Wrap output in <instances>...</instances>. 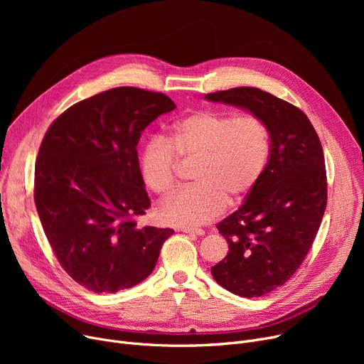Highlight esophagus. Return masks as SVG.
I'll use <instances>...</instances> for the list:
<instances>
[{
  "label": "esophagus",
  "mask_w": 364,
  "mask_h": 364,
  "mask_svg": "<svg viewBox=\"0 0 364 364\" xmlns=\"http://www.w3.org/2000/svg\"><path fill=\"white\" fill-rule=\"evenodd\" d=\"M181 232L187 233V235H195V236H203L205 235L202 228H192V227H183Z\"/></svg>",
  "instance_id": "34e87169"
}]
</instances>
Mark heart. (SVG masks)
<instances>
[{
    "label": "heart",
    "instance_id": "b5f03b06",
    "mask_svg": "<svg viewBox=\"0 0 364 364\" xmlns=\"http://www.w3.org/2000/svg\"><path fill=\"white\" fill-rule=\"evenodd\" d=\"M270 149L269 128L257 114L199 110L172 124L165 139H150L140 151L139 171L150 190L168 195L176 183V158L198 159L195 186L162 200L158 209L168 225L198 227L220 215L225 202L236 205L252 192Z\"/></svg>",
    "mask_w": 364,
    "mask_h": 364
}]
</instances>
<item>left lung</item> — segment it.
Returning a JSON list of instances; mask_svg holds the SVG:
<instances>
[{"label":"left lung","instance_id":"1","mask_svg":"<svg viewBox=\"0 0 364 364\" xmlns=\"http://www.w3.org/2000/svg\"><path fill=\"white\" fill-rule=\"evenodd\" d=\"M205 99L257 114L270 132V159L261 180L217 225L228 254L211 269L232 294L262 296L292 277L318 232L328 203L321 143L307 114L259 88L237 87Z\"/></svg>","mask_w":364,"mask_h":364}]
</instances>
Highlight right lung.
I'll return each instance as SVG.
<instances>
[{"label":"right lung","instance_id":"add662e5","mask_svg":"<svg viewBox=\"0 0 364 364\" xmlns=\"http://www.w3.org/2000/svg\"><path fill=\"white\" fill-rule=\"evenodd\" d=\"M174 109L162 92L118 87L70 106L46 132L35 164L36 211L65 272L92 292L143 282L174 233L136 221L150 206L139 140Z\"/></svg>","mask_w":364,"mask_h":364}]
</instances>
